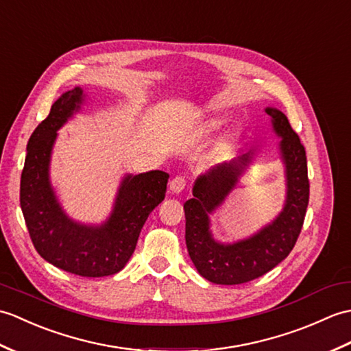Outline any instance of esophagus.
Wrapping results in <instances>:
<instances>
[{"label":"esophagus","mask_w":351,"mask_h":351,"mask_svg":"<svg viewBox=\"0 0 351 351\" xmlns=\"http://www.w3.org/2000/svg\"><path fill=\"white\" fill-rule=\"evenodd\" d=\"M186 183H188V180H186L184 176H176L173 180L169 182V189L174 193H180L186 188Z\"/></svg>","instance_id":"esophagus-1"}]
</instances>
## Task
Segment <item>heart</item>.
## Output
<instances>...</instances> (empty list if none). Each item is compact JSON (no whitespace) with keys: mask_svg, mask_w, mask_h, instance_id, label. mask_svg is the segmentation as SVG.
<instances>
[{"mask_svg":"<svg viewBox=\"0 0 351 351\" xmlns=\"http://www.w3.org/2000/svg\"><path fill=\"white\" fill-rule=\"evenodd\" d=\"M219 126V121H210V128H217Z\"/></svg>","mask_w":351,"mask_h":351,"instance_id":"heart-1","label":"heart"}]
</instances>
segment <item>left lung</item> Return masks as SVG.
<instances>
[{
	"mask_svg": "<svg viewBox=\"0 0 351 351\" xmlns=\"http://www.w3.org/2000/svg\"><path fill=\"white\" fill-rule=\"evenodd\" d=\"M274 129L282 136L281 153L287 171L285 207L274 223L251 239L234 245H221L208 230V215L222 204L234 188L251 154L225 162L199 176L193 186V198L184 202L186 246L198 274L207 281L237 285L266 275L293 251L305 221L309 201V180L305 147L281 111L267 108Z\"/></svg>",
	"mask_w": 351,
	"mask_h": 351,
	"instance_id": "1",
	"label": "left lung"
}]
</instances>
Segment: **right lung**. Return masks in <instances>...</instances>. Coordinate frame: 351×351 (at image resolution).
Listing matches in <instances>:
<instances>
[{"mask_svg": "<svg viewBox=\"0 0 351 351\" xmlns=\"http://www.w3.org/2000/svg\"><path fill=\"white\" fill-rule=\"evenodd\" d=\"M81 104L80 87L64 93L29 136L21 176V208L31 241L42 258L69 274L99 278L114 275L126 266L147 217L165 198L169 176L163 171L128 176L111 217L100 227L69 219L53 195L48 168L57 130Z\"/></svg>", "mask_w": 351, "mask_h": 351, "instance_id": "1", "label": "right lung"}]
</instances>
